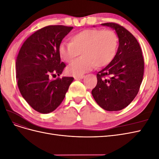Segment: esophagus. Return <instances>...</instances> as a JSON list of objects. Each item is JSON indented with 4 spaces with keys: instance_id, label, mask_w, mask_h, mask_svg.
Segmentation results:
<instances>
[{
    "instance_id": "34e87169",
    "label": "esophagus",
    "mask_w": 159,
    "mask_h": 159,
    "mask_svg": "<svg viewBox=\"0 0 159 159\" xmlns=\"http://www.w3.org/2000/svg\"><path fill=\"white\" fill-rule=\"evenodd\" d=\"M84 78V75H78V76H75L74 77V79L75 80H81Z\"/></svg>"
}]
</instances>
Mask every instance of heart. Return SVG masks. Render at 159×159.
I'll return each instance as SVG.
<instances>
[{"label":"heart","mask_w":159,"mask_h":159,"mask_svg":"<svg viewBox=\"0 0 159 159\" xmlns=\"http://www.w3.org/2000/svg\"><path fill=\"white\" fill-rule=\"evenodd\" d=\"M71 42H61L58 48L61 58L68 64L73 62L80 52L82 57L69 66L67 74L81 75L97 68L109 64L116 55L118 37L111 30L88 29L75 34Z\"/></svg>","instance_id":"b5f03b06"}]
</instances>
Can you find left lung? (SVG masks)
<instances>
[{"instance_id":"1","label":"left lung","mask_w":159,"mask_h":159,"mask_svg":"<svg viewBox=\"0 0 159 159\" xmlns=\"http://www.w3.org/2000/svg\"><path fill=\"white\" fill-rule=\"evenodd\" d=\"M102 25L115 31L119 47L113 61L98 73V83L91 94L103 109L119 111L128 106L139 92L143 78L144 60L140 45L131 32L113 22ZM105 76L107 79L104 78Z\"/></svg>"}]
</instances>
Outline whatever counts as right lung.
I'll return each mask as SVG.
<instances>
[{
    "label": "right lung",
    "mask_w": 159,
    "mask_h": 159,
    "mask_svg": "<svg viewBox=\"0 0 159 159\" xmlns=\"http://www.w3.org/2000/svg\"><path fill=\"white\" fill-rule=\"evenodd\" d=\"M73 27L48 26L37 30L24 42L16 60V80L26 102L36 111L51 113L64 100L72 77H60L66 64L60 61L58 48Z\"/></svg>",
    "instance_id": "obj_1"
}]
</instances>
